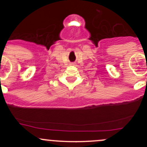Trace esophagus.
Returning a JSON list of instances; mask_svg holds the SVG:
<instances>
[{
    "mask_svg": "<svg viewBox=\"0 0 147 147\" xmlns=\"http://www.w3.org/2000/svg\"><path fill=\"white\" fill-rule=\"evenodd\" d=\"M71 64H72V65H75V63H72Z\"/></svg>",
    "mask_w": 147,
    "mask_h": 147,
    "instance_id": "obj_1",
    "label": "esophagus"
}]
</instances>
